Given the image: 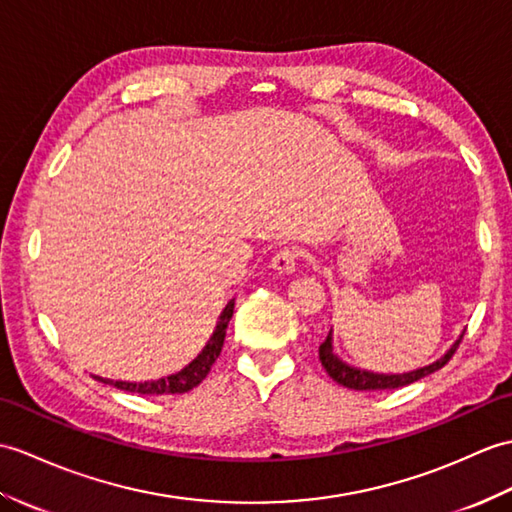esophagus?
<instances>
[{"mask_svg": "<svg viewBox=\"0 0 512 512\" xmlns=\"http://www.w3.org/2000/svg\"><path fill=\"white\" fill-rule=\"evenodd\" d=\"M296 261H299V251H294L290 246H283L272 255V268L279 272H294Z\"/></svg>", "mask_w": 512, "mask_h": 512, "instance_id": "34e87169", "label": "esophagus"}]
</instances>
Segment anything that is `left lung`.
Returning <instances> with one entry per match:
<instances>
[{
    "label": "left lung",
    "mask_w": 512,
    "mask_h": 512,
    "mask_svg": "<svg viewBox=\"0 0 512 512\" xmlns=\"http://www.w3.org/2000/svg\"><path fill=\"white\" fill-rule=\"evenodd\" d=\"M462 336L451 344L449 351L443 355V358H438L436 362H432L430 366H423L417 368V371H410V373H397V375H386V373H373V371H364V368H355L347 362H342L338 355L334 353V331H329L327 340L320 344L318 347V358L320 364L325 366L327 375L338 382L344 388H353V390H392V388H401V386H408L412 382H419L421 377H427L436 373L438 368H443L449 360L451 355L456 353L458 344L462 342Z\"/></svg>",
    "instance_id": "1"
}]
</instances>
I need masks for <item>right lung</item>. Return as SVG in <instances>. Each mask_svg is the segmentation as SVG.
Instances as JSON below:
<instances>
[{"label":"right lung","mask_w":512,"mask_h":512,"mask_svg":"<svg viewBox=\"0 0 512 512\" xmlns=\"http://www.w3.org/2000/svg\"><path fill=\"white\" fill-rule=\"evenodd\" d=\"M233 307H235V301L231 299L227 303V307L222 310L216 331H213V336L205 344V349L198 353L196 360L189 362L178 373L154 379V382H113V379H104L98 375H93V379H98V382H102V384H111V386L126 390V392H139V395H181V392L196 388L202 379L209 375L213 362L218 360L222 344H224V336H227L229 320L233 316Z\"/></svg>","instance_id":"obj_1"}]
</instances>
